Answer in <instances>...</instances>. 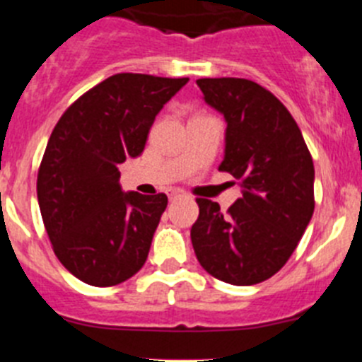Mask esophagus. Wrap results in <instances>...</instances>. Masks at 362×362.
I'll use <instances>...</instances> for the list:
<instances>
[{
	"mask_svg": "<svg viewBox=\"0 0 362 362\" xmlns=\"http://www.w3.org/2000/svg\"><path fill=\"white\" fill-rule=\"evenodd\" d=\"M183 194H185L183 190H170L168 197H170V199H177V197H181V196H183Z\"/></svg>",
	"mask_w": 362,
	"mask_h": 362,
	"instance_id": "obj_1",
	"label": "esophagus"
}]
</instances>
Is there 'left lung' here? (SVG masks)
I'll use <instances>...</instances> for the list:
<instances>
[{
    "label": "left lung",
    "mask_w": 362,
    "mask_h": 362,
    "mask_svg": "<svg viewBox=\"0 0 362 362\" xmlns=\"http://www.w3.org/2000/svg\"><path fill=\"white\" fill-rule=\"evenodd\" d=\"M197 85L225 116L219 170L235 177L243 196L226 212L197 197L194 252L216 279L257 284L286 264L312 219V153L288 108L264 86L243 78H203Z\"/></svg>",
    "instance_id": "obj_1"
}]
</instances>
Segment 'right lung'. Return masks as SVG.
Masks as SVG:
<instances>
[{
  "label": "right lung",
  "instance_id": "1",
  "mask_svg": "<svg viewBox=\"0 0 362 362\" xmlns=\"http://www.w3.org/2000/svg\"><path fill=\"white\" fill-rule=\"evenodd\" d=\"M188 78L121 72L79 95L59 117L37 170V201L59 263L92 286L141 270L165 194H124L117 165L143 152L163 105Z\"/></svg>",
  "mask_w": 362,
  "mask_h": 362
}]
</instances>
